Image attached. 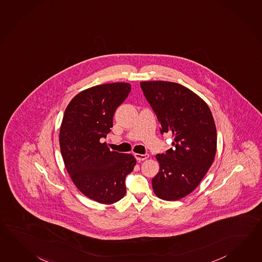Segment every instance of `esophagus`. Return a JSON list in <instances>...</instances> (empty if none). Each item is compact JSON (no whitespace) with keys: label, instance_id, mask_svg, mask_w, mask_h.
I'll return each instance as SVG.
<instances>
[{"label":"esophagus","instance_id":"esophagus-1","mask_svg":"<svg viewBox=\"0 0 262 262\" xmlns=\"http://www.w3.org/2000/svg\"><path fill=\"white\" fill-rule=\"evenodd\" d=\"M135 158L138 161H142L145 160L147 158H149L148 154H144V155H140V154H135Z\"/></svg>","mask_w":262,"mask_h":262}]
</instances>
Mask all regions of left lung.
Masks as SVG:
<instances>
[{
  "mask_svg": "<svg viewBox=\"0 0 262 262\" xmlns=\"http://www.w3.org/2000/svg\"><path fill=\"white\" fill-rule=\"evenodd\" d=\"M140 86L158 117L160 132L172 136V148L157 155L159 170L152 179L158 198L177 201L192 192L212 165L217 131L207 103L184 85L143 81Z\"/></svg>",
  "mask_w": 262,
  "mask_h": 262,
  "instance_id": "1",
  "label": "left lung"
}]
</instances>
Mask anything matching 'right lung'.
Wrapping results in <instances>:
<instances>
[{
    "label": "right lung",
    "instance_id": "1",
    "mask_svg": "<svg viewBox=\"0 0 262 262\" xmlns=\"http://www.w3.org/2000/svg\"><path fill=\"white\" fill-rule=\"evenodd\" d=\"M130 91L131 85L122 82L86 89L72 99L63 116L59 144L65 168L75 187L100 204L123 198L125 177L137 163L133 155L110 151L102 142Z\"/></svg>",
    "mask_w": 262,
    "mask_h": 262
}]
</instances>
